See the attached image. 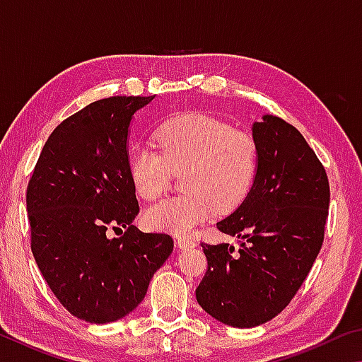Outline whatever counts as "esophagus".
Instances as JSON below:
<instances>
[{"label":"esophagus","instance_id":"esophagus-1","mask_svg":"<svg viewBox=\"0 0 362 362\" xmlns=\"http://www.w3.org/2000/svg\"><path fill=\"white\" fill-rule=\"evenodd\" d=\"M177 246H179L180 249L194 247L196 240H193V238H188V236H179V238H177Z\"/></svg>","mask_w":362,"mask_h":362}]
</instances>
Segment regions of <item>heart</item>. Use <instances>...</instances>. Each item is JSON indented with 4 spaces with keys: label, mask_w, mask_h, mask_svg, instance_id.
I'll list each match as a JSON object with an SVG mask.
<instances>
[{
    "label": "heart",
    "mask_w": 362,
    "mask_h": 362,
    "mask_svg": "<svg viewBox=\"0 0 362 362\" xmlns=\"http://www.w3.org/2000/svg\"><path fill=\"white\" fill-rule=\"evenodd\" d=\"M158 150L131 151L129 175L140 198L153 203L166 194L174 174H182L185 194L150 207L144 220L153 230L187 235L218 211H235L252 189L259 145L246 131L206 113L164 121L155 134Z\"/></svg>",
    "instance_id": "heart-1"
}]
</instances>
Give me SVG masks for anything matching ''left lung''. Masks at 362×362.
Wrapping results in <instances>:
<instances>
[{
  "mask_svg": "<svg viewBox=\"0 0 362 362\" xmlns=\"http://www.w3.org/2000/svg\"><path fill=\"white\" fill-rule=\"evenodd\" d=\"M259 169L247 198L217 223L238 238L201 243L207 269L196 300L233 327L278 316L308 276L324 241L330 189L322 163L296 127L278 116L254 122Z\"/></svg>",
  "mask_w": 362,
  "mask_h": 362,
  "instance_id": "left-lung-1",
  "label": "left lung"
}]
</instances>
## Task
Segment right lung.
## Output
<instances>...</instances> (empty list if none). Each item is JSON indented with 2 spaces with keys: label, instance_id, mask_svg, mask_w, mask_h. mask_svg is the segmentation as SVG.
<instances>
[{
  "label": "right lung",
  "instance_id": "obj_1",
  "mask_svg": "<svg viewBox=\"0 0 362 362\" xmlns=\"http://www.w3.org/2000/svg\"><path fill=\"white\" fill-rule=\"evenodd\" d=\"M153 97L89 103L52 131L27 187L30 246L54 296L78 320L116 321L142 302L174 249L166 233L132 225L140 211L127 131ZM125 233L107 238L108 229Z\"/></svg>",
  "mask_w": 362,
  "mask_h": 362
}]
</instances>
